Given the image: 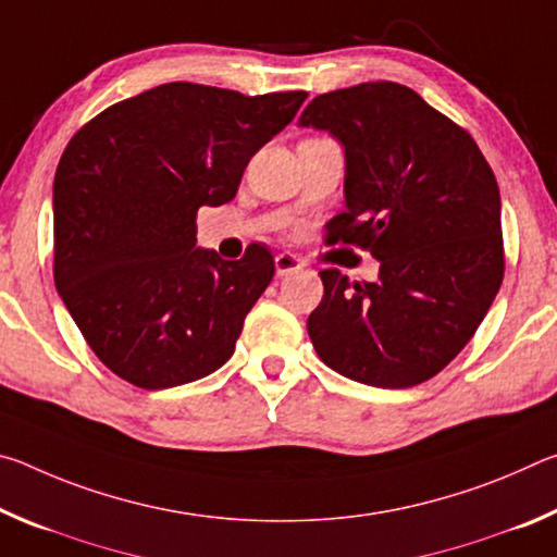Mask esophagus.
I'll return each instance as SVG.
<instances>
[{"label": "esophagus", "instance_id": "1", "mask_svg": "<svg viewBox=\"0 0 557 557\" xmlns=\"http://www.w3.org/2000/svg\"><path fill=\"white\" fill-rule=\"evenodd\" d=\"M275 270L277 275H292V272L301 270V260L297 256H292V252H280V256L275 258Z\"/></svg>", "mask_w": 557, "mask_h": 557}]
</instances>
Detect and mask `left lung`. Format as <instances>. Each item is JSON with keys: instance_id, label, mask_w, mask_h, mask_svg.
Segmentation results:
<instances>
[{"instance_id": "obj_1", "label": "left lung", "mask_w": 557, "mask_h": 557, "mask_svg": "<svg viewBox=\"0 0 557 557\" xmlns=\"http://www.w3.org/2000/svg\"><path fill=\"white\" fill-rule=\"evenodd\" d=\"M301 127L346 149V211L324 225L381 260L375 282L319 272L324 297L307 319L322 361L375 388L437 375L482 324L504 280L502 199L465 127L391 81L317 96Z\"/></svg>"}]
</instances>
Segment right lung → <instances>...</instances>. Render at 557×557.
I'll return each mask as SVG.
<instances>
[{
    "label": "right lung",
    "mask_w": 557,
    "mask_h": 557,
    "mask_svg": "<svg viewBox=\"0 0 557 557\" xmlns=\"http://www.w3.org/2000/svg\"><path fill=\"white\" fill-rule=\"evenodd\" d=\"M305 98L164 83L71 137L53 178V280L92 354L122 381L174 388L233 356L275 258L262 243L240 260L196 248V215L233 199L250 157Z\"/></svg>",
    "instance_id": "obj_1"
}]
</instances>
